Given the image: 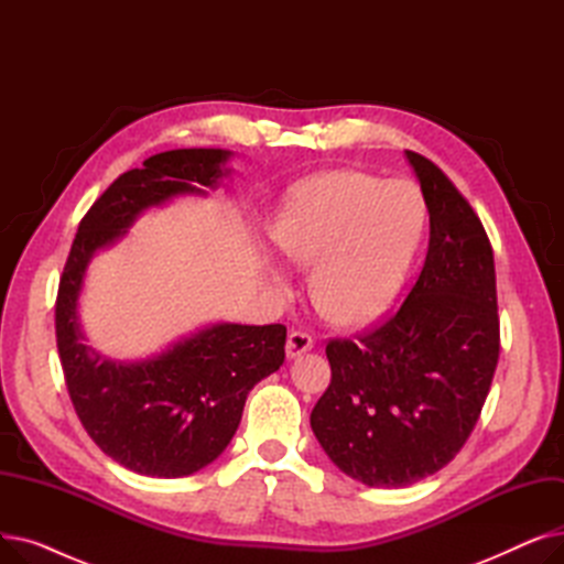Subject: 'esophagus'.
I'll use <instances>...</instances> for the list:
<instances>
[{
  "mask_svg": "<svg viewBox=\"0 0 564 564\" xmlns=\"http://www.w3.org/2000/svg\"><path fill=\"white\" fill-rule=\"evenodd\" d=\"M313 349V336L306 332H290L288 343H285V354L290 359L300 357V354Z\"/></svg>",
  "mask_w": 564,
  "mask_h": 564,
  "instance_id": "1",
  "label": "esophagus"
}]
</instances>
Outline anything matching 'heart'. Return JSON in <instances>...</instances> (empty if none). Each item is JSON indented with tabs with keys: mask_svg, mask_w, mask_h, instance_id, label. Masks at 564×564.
Returning a JSON list of instances; mask_svg holds the SVG:
<instances>
[{
	"mask_svg": "<svg viewBox=\"0 0 564 564\" xmlns=\"http://www.w3.org/2000/svg\"><path fill=\"white\" fill-rule=\"evenodd\" d=\"M425 205L406 181L332 171L294 189L272 226L279 253L313 267L317 311L361 327L389 311L419 249Z\"/></svg>",
	"mask_w": 564,
	"mask_h": 564,
	"instance_id": "b5f03b06",
	"label": "heart"
}]
</instances>
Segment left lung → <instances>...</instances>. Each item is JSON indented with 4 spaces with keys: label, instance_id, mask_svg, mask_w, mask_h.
<instances>
[{
    "label": "left lung",
    "instance_id": "obj_1",
    "mask_svg": "<svg viewBox=\"0 0 564 564\" xmlns=\"http://www.w3.org/2000/svg\"><path fill=\"white\" fill-rule=\"evenodd\" d=\"M430 213V247L402 306L375 329L332 338V383L311 413L329 459L368 487L434 476L476 427L500 351L494 249L470 203L406 151Z\"/></svg>",
    "mask_w": 564,
    "mask_h": 564
}]
</instances>
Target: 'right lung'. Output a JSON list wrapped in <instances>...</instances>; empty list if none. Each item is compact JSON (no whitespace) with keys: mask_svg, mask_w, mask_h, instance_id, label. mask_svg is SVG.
<instances>
[{"mask_svg":"<svg viewBox=\"0 0 564 564\" xmlns=\"http://www.w3.org/2000/svg\"><path fill=\"white\" fill-rule=\"evenodd\" d=\"M228 155L219 148H181L118 175L82 217L58 281L56 347L77 419L105 455L141 476H192L224 453L249 391L285 359V327L224 322L148 361H107L82 343L84 270L145 207L217 187Z\"/></svg>","mask_w":564,"mask_h":564,"instance_id":"add662e5","label":"right lung"}]
</instances>
